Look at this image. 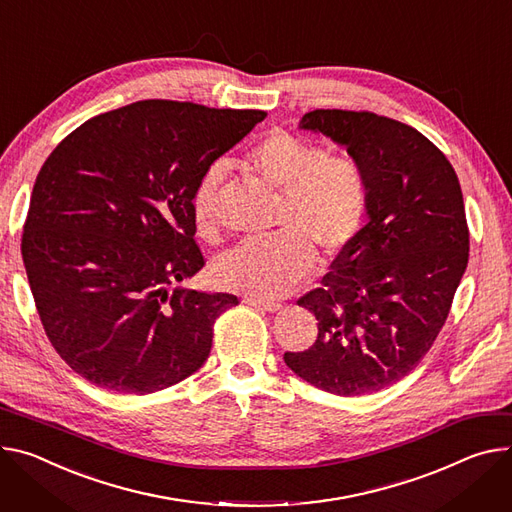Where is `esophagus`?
<instances>
[{
    "mask_svg": "<svg viewBox=\"0 0 512 512\" xmlns=\"http://www.w3.org/2000/svg\"><path fill=\"white\" fill-rule=\"evenodd\" d=\"M243 302H245L247 306H253V308H257V310H265V312L280 310V304H277V302H265V300H257V298H251V296H245Z\"/></svg>",
    "mask_w": 512,
    "mask_h": 512,
    "instance_id": "obj_1",
    "label": "esophagus"
}]
</instances>
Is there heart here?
Masks as SVG:
<instances>
[{"label":"heart","mask_w":512,"mask_h":512,"mask_svg":"<svg viewBox=\"0 0 512 512\" xmlns=\"http://www.w3.org/2000/svg\"><path fill=\"white\" fill-rule=\"evenodd\" d=\"M245 167L280 194L273 224L280 230L263 241H245L218 257L220 288L257 300H273L304 282L314 269V249L341 253L359 232L369 181L363 165L286 130H271L245 153ZM220 165L208 167L192 194V216L204 237L216 235Z\"/></svg>","instance_id":"b5f03b06"}]
</instances>
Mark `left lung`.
Returning a JSON list of instances; mask_svg holds the SVG:
<instances>
[{"label": "left lung", "mask_w": 512, "mask_h": 512, "mask_svg": "<svg viewBox=\"0 0 512 512\" xmlns=\"http://www.w3.org/2000/svg\"><path fill=\"white\" fill-rule=\"evenodd\" d=\"M300 128L331 136L363 165L369 222L322 286L298 298L316 316L318 337L284 361L324 392H378L427 355L468 267L459 179L425 134L374 112L314 110Z\"/></svg>", "instance_id": "obj_1"}]
</instances>
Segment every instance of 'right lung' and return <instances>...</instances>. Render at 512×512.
Returning <instances> with one entry per match:
<instances>
[{"mask_svg": "<svg viewBox=\"0 0 512 512\" xmlns=\"http://www.w3.org/2000/svg\"><path fill=\"white\" fill-rule=\"evenodd\" d=\"M263 110L143 100L67 134L44 161L22 259L46 337L87 382L169 388L204 365L232 294L169 292L204 267L192 194Z\"/></svg>", "mask_w": 512, "mask_h": 512, "instance_id": "1", "label": "right lung"}]
</instances>
